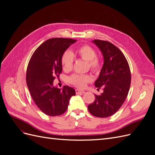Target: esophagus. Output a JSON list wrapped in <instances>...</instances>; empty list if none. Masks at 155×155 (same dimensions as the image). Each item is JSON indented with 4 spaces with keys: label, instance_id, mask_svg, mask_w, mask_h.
<instances>
[{
    "label": "esophagus",
    "instance_id": "34e87169",
    "mask_svg": "<svg viewBox=\"0 0 155 155\" xmlns=\"http://www.w3.org/2000/svg\"><path fill=\"white\" fill-rule=\"evenodd\" d=\"M76 92L77 94H85V91H81V90H79V89H76Z\"/></svg>",
    "mask_w": 155,
    "mask_h": 155
}]
</instances>
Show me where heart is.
Instances as JSON below:
<instances>
[{"label":"heart","mask_w":155,"mask_h":155,"mask_svg":"<svg viewBox=\"0 0 155 155\" xmlns=\"http://www.w3.org/2000/svg\"><path fill=\"white\" fill-rule=\"evenodd\" d=\"M76 53L79 58L87 61L88 68L94 72H99L101 68V59L97 57L96 51L91 46L83 45L77 49ZM74 55L69 50H66L61 56V64L66 71L72 70L74 63ZM92 80L88 74H73L69 78V81L74 85L79 88H84L87 83Z\"/></svg>","instance_id":"b5f03b06"}]
</instances>
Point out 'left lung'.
Wrapping results in <instances>:
<instances>
[{
  "instance_id": "1",
  "label": "left lung",
  "mask_w": 155,
  "mask_h": 155,
  "mask_svg": "<svg viewBox=\"0 0 155 155\" xmlns=\"http://www.w3.org/2000/svg\"><path fill=\"white\" fill-rule=\"evenodd\" d=\"M104 55V63L95 86L104 92L95 95V100L88 105L93 116L107 118L115 114L123 105L128 95L131 74L129 63L121 51L107 41H93Z\"/></svg>"
}]
</instances>
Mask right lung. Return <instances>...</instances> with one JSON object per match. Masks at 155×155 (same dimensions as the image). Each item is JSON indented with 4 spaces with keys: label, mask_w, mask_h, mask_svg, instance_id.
Returning <instances> with one entry per match:
<instances>
[{
    "label": "right lung",
    "mask_w": 155,
    "mask_h": 155,
    "mask_svg": "<svg viewBox=\"0 0 155 155\" xmlns=\"http://www.w3.org/2000/svg\"><path fill=\"white\" fill-rule=\"evenodd\" d=\"M77 40L52 38L41 45L31 55L26 70V83L39 109L50 116H59L68 109L70 97L76 94L72 87L63 90L53 86L55 77L62 72L63 53Z\"/></svg>",
    "instance_id": "1"
}]
</instances>
